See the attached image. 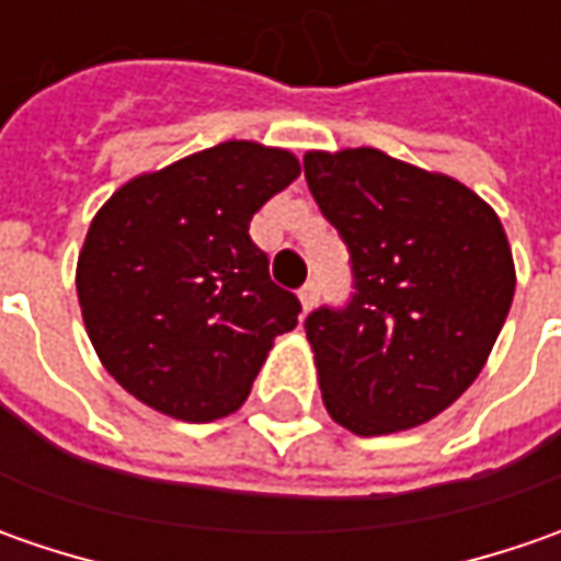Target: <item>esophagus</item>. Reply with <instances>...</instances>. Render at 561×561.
Here are the masks:
<instances>
[{
	"instance_id": "obj_1",
	"label": "esophagus",
	"mask_w": 561,
	"mask_h": 561,
	"mask_svg": "<svg viewBox=\"0 0 561 561\" xmlns=\"http://www.w3.org/2000/svg\"><path fill=\"white\" fill-rule=\"evenodd\" d=\"M299 302H302V312H309L314 302H318V284H314V280H309V284L299 290Z\"/></svg>"
}]
</instances>
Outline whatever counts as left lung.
<instances>
[{"mask_svg": "<svg viewBox=\"0 0 561 561\" xmlns=\"http://www.w3.org/2000/svg\"><path fill=\"white\" fill-rule=\"evenodd\" d=\"M302 168L356 287L306 318L324 409L358 437L419 427L474 383L503 331L506 230L465 184L380 149L306 152Z\"/></svg>", "mask_w": 561, "mask_h": 561, "instance_id": "1", "label": "left lung"}]
</instances>
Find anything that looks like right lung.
I'll use <instances>...</instances> for the list:
<instances>
[{
    "instance_id": "add662e5",
    "label": "right lung",
    "mask_w": 561,
    "mask_h": 561,
    "mask_svg": "<svg viewBox=\"0 0 561 561\" xmlns=\"http://www.w3.org/2000/svg\"><path fill=\"white\" fill-rule=\"evenodd\" d=\"M299 178L287 149L227 140L140 174L102 205L77 259L90 343L121 387L171 419L247 402L274 336L302 312L249 221Z\"/></svg>"
}]
</instances>
